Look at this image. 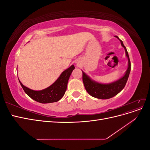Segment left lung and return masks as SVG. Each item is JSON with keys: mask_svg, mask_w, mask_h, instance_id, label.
I'll list each match as a JSON object with an SVG mask.
<instances>
[{"mask_svg": "<svg viewBox=\"0 0 150 150\" xmlns=\"http://www.w3.org/2000/svg\"><path fill=\"white\" fill-rule=\"evenodd\" d=\"M115 37L120 40L121 46L124 47L125 50L126 56L128 57V69H127L125 75L120 79L115 81L114 83L106 84L99 83L96 82V81L91 80L88 75H86L84 72H83V81L85 89L87 91L88 94H89L91 96L94 98L101 99H106L114 97L125 88L127 81H128L131 71V62L128 52L127 51L126 48L124 46L122 40L120 39L117 36L115 35Z\"/></svg>", "mask_w": 150, "mask_h": 150, "instance_id": "left-lung-1", "label": "left lung"}]
</instances>
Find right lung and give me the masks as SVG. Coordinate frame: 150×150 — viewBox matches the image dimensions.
Returning a JSON list of instances; mask_svg holds the SVG:
<instances>
[{
  "label": "right lung",
  "mask_w": 150,
  "mask_h": 150,
  "mask_svg": "<svg viewBox=\"0 0 150 150\" xmlns=\"http://www.w3.org/2000/svg\"><path fill=\"white\" fill-rule=\"evenodd\" d=\"M74 68V66L72 65L68 69L63 71L55 82L49 87L43 90L34 91L30 89L22 84L19 79V81L25 93L35 101L44 104L57 102L59 101L64 95L68 80Z\"/></svg>",
  "instance_id": "add662e5"
}]
</instances>
